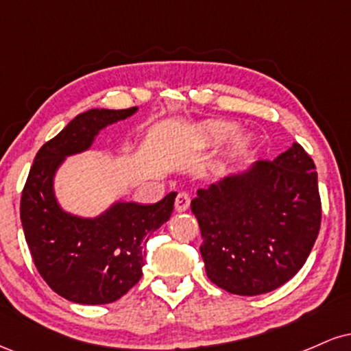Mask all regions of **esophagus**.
I'll return each instance as SVG.
<instances>
[{"mask_svg":"<svg viewBox=\"0 0 351 351\" xmlns=\"http://www.w3.org/2000/svg\"><path fill=\"white\" fill-rule=\"evenodd\" d=\"M189 203H191V198H189L188 193L181 191L176 195V199H175V209L178 213H183L186 211V209L189 208Z\"/></svg>","mask_w":351,"mask_h":351,"instance_id":"1","label":"esophagus"}]
</instances>
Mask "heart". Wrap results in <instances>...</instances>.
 <instances>
[{"mask_svg": "<svg viewBox=\"0 0 351 351\" xmlns=\"http://www.w3.org/2000/svg\"><path fill=\"white\" fill-rule=\"evenodd\" d=\"M234 132V125L224 122V120H213L204 125V134L209 142H221Z\"/></svg>", "mask_w": 351, "mask_h": 351, "instance_id": "obj_1", "label": "heart"}]
</instances>
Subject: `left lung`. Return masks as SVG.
Instances as JSON below:
<instances>
[{
    "label": "left lung",
    "mask_w": 351,
    "mask_h": 351,
    "mask_svg": "<svg viewBox=\"0 0 351 351\" xmlns=\"http://www.w3.org/2000/svg\"><path fill=\"white\" fill-rule=\"evenodd\" d=\"M206 276L236 295H259L291 280L320 231L315 163L293 143L272 162L259 160L191 201Z\"/></svg>",
    "instance_id": "left-lung-1"
}]
</instances>
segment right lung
I'll list each match as a JSON object with an SVG mask.
<instances>
[{
	"mask_svg": "<svg viewBox=\"0 0 351 351\" xmlns=\"http://www.w3.org/2000/svg\"><path fill=\"white\" fill-rule=\"evenodd\" d=\"M92 108L79 114L39 148L21 196V223L34 265L64 299L84 305L119 300L142 277L145 244L170 219L176 193L155 204L117 201L97 217L64 211L54 195V175L66 156L86 152L107 125L134 115Z\"/></svg>",
	"mask_w": 351,
	"mask_h": 351,
	"instance_id": "obj_1",
	"label": "right lung"
}]
</instances>
